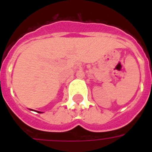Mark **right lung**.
Segmentation results:
<instances>
[{
    "mask_svg": "<svg viewBox=\"0 0 152 152\" xmlns=\"http://www.w3.org/2000/svg\"><path fill=\"white\" fill-rule=\"evenodd\" d=\"M37 112H38V113H42V112H39V111H37Z\"/></svg>",
    "mask_w": 152,
    "mask_h": 152,
    "instance_id": "add662e5",
    "label": "right lung"
}]
</instances>
